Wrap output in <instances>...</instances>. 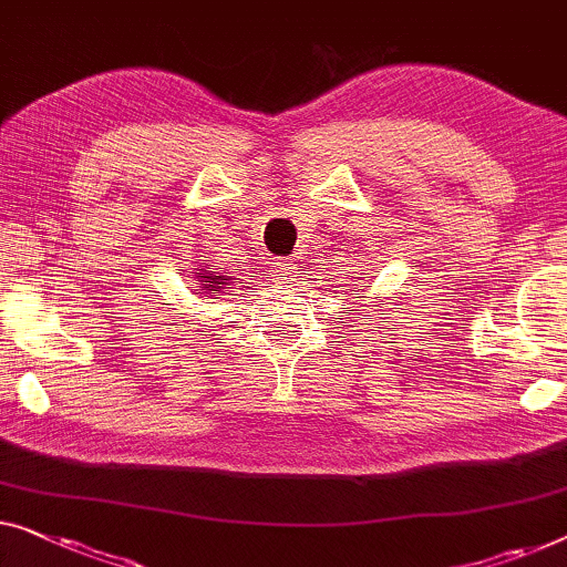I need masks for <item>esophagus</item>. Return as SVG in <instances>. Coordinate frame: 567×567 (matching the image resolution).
<instances>
[{"label": "esophagus", "instance_id": "34e87169", "mask_svg": "<svg viewBox=\"0 0 567 567\" xmlns=\"http://www.w3.org/2000/svg\"><path fill=\"white\" fill-rule=\"evenodd\" d=\"M274 268H276V278H278V281H284V284L289 281L291 274H297V266H293V260H289V258H278Z\"/></svg>", "mask_w": 567, "mask_h": 567}]
</instances>
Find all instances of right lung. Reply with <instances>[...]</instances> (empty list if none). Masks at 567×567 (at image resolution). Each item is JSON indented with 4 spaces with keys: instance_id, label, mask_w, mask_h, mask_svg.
<instances>
[{
    "instance_id": "right-lung-1",
    "label": "right lung",
    "mask_w": 567,
    "mask_h": 567,
    "mask_svg": "<svg viewBox=\"0 0 567 567\" xmlns=\"http://www.w3.org/2000/svg\"><path fill=\"white\" fill-rule=\"evenodd\" d=\"M199 274H207V270L199 268ZM215 274H217V270H209L207 276H199V281H204L202 289L209 291V293H219V291L229 289V281H233V278H229V276H215Z\"/></svg>"
}]
</instances>
